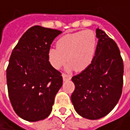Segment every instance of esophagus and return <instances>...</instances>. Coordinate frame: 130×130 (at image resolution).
Masks as SVG:
<instances>
[{
  "label": "esophagus",
  "instance_id": "esophagus-1",
  "mask_svg": "<svg viewBox=\"0 0 130 130\" xmlns=\"http://www.w3.org/2000/svg\"><path fill=\"white\" fill-rule=\"evenodd\" d=\"M62 77H63V80L64 81H66V80H69V79H71V76H69V75H67V74H63Z\"/></svg>",
  "mask_w": 130,
  "mask_h": 130
}]
</instances>
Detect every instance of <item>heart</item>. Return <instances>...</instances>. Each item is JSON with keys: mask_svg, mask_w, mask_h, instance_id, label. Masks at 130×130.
Listing matches in <instances>:
<instances>
[{"mask_svg": "<svg viewBox=\"0 0 130 130\" xmlns=\"http://www.w3.org/2000/svg\"><path fill=\"white\" fill-rule=\"evenodd\" d=\"M98 45L96 34L92 30H82L69 33L57 41V47H51L47 52L51 66L59 69L68 61L67 70L75 69L80 72L91 64Z\"/></svg>", "mask_w": 130, "mask_h": 130, "instance_id": "1", "label": "heart"}]
</instances>
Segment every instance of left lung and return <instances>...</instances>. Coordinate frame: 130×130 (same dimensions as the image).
Returning a JSON list of instances; mask_svg holds the SVG:
<instances>
[{
  "label": "left lung",
  "instance_id": "1",
  "mask_svg": "<svg viewBox=\"0 0 130 130\" xmlns=\"http://www.w3.org/2000/svg\"><path fill=\"white\" fill-rule=\"evenodd\" d=\"M97 50L91 64L72 78L75 84L71 100L83 118L95 120L116 105L123 86V61L116 43L103 30L96 29Z\"/></svg>",
  "mask_w": 130,
  "mask_h": 130
}]
</instances>
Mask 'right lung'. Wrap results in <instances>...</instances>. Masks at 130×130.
<instances>
[{"label":"right lung","instance_id":"right-lung-1","mask_svg":"<svg viewBox=\"0 0 130 130\" xmlns=\"http://www.w3.org/2000/svg\"><path fill=\"white\" fill-rule=\"evenodd\" d=\"M61 33L34 26L22 35L11 52L6 71L8 96L14 111L26 121L48 117L62 86L61 72L51 66L47 57L51 44Z\"/></svg>","mask_w":130,"mask_h":130}]
</instances>
